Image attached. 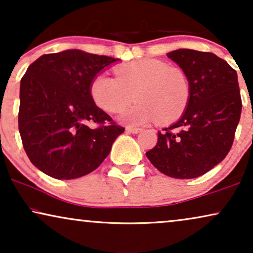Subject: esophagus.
I'll list each match as a JSON object with an SVG mask.
<instances>
[{"label": "esophagus", "instance_id": "esophagus-1", "mask_svg": "<svg viewBox=\"0 0 253 253\" xmlns=\"http://www.w3.org/2000/svg\"><path fill=\"white\" fill-rule=\"evenodd\" d=\"M126 131L127 133H138V132H140V129L139 127H131V126H126Z\"/></svg>", "mask_w": 253, "mask_h": 253}]
</instances>
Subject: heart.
<instances>
[{"instance_id": "heart-1", "label": "heart", "mask_w": 253, "mask_h": 253, "mask_svg": "<svg viewBox=\"0 0 253 253\" xmlns=\"http://www.w3.org/2000/svg\"><path fill=\"white\" fill-rule=\"evenodd\" d=\"M116 78L100 74L93 79L89 93L100 109L121 113L132 101L137 103L123 113L121 121L143 126L158 120L171 123L184 113L191 95L188 76L178 68L160 60L131 61L115 69Z\"/></svg>"}]
</instances>
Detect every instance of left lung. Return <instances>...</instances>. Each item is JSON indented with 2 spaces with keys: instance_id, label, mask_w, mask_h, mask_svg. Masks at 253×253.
Wrapping results in <instances>:
<instances>
[{
  "instance_id": "1",
  "label": "left lung",
  "mask_w": 253,
  "mask_h": 253,
  "mask_svg": "<svg viewBox=\"0 0 253 253\" xmlns=\"http://www.w3.org/2000/svg\"><path fill=\"white\" fill-rule=\"evenodd\" d=\"M167 56L188 76L191 95L177 122L159 131L146 157L162 174L195 178L220 164L233 145L242 112L237 74L207 51L177 49Z\"/></svg>"
}]
</instances>
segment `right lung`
<instances>
[{
    "instance_id": "right-lung-1",
    "label": "right lung",
    "mask_w": 253,
    "mask_h": 253,
    "mask_svg": "<svg viewBox=\"0 0 253 253\" xmlns=\"http://www.w3.org/2000/svg\"><path fill=\"white\" fill-rule=\"evenodd\" d=\"M117 61L69 49L42 55L27 68L20 81L19 133L30 161L46 175L74 179L89 174L124 132L89 93L96 75Z\"/></svg>"
}]
</instances>
